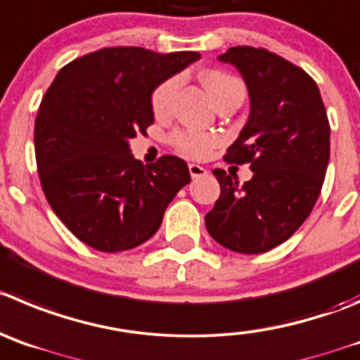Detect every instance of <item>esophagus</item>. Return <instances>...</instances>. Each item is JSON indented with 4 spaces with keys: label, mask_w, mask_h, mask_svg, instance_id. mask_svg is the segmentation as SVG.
Returning a JSON list of instances; mask_svg holds the SVG:
<instances>
[{
    "label": "esophagus",
    "mask_w": 360,
    "mask_h": 360,
    "mask_svg": "<svg viewBox=\"0 0 360 360\" xmlns=\"http://www.w3.org/2000/svg\"><path fill=\"white\" fill-rule=\"evenodd\" d=\"M188 169H190V176L193 177V179H199V177H204L207 174V170L197 163H190L188 165Z\"/></svg>",
    "instance_id": "obj_1"
}]
</instances>
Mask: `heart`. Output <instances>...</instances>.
<instances>
[{
    "label": "heart",
    "instance_id": "obj_1",
    "mask_svg": "<svg viewBox=\"0 0 360 360\" xmlns=\"http://www.w3.org/2000/svg\"><path fill=\"white\" fill-rule=\"evenodd\" d=\"M202 82L214 103L220 97L226 96V94H229L231 90L243 89L240 79H236L227 72H221V70H210V72L204 74ZM177 86H179V78H169L154 90L150 103H153V112L156 115H165V113L169 112ZM170 142L181 154L190 158L207 156L211 149L217 146V139H214L213 134L197 133V131H176L170 136Z\"/></svg>",
    "mask_w": 360,
    "mask_h": 360
}]
</instances>
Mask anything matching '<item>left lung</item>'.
Masks as SVG:
<instances>
[{"label": "left lung", "instance_id": "obj_1", "mask_svg": "<svg viewBox=\"0 0 360 360\" xmlns=\"http://www.w3.org/2000/svg\"><path fill=\"white\" fill-rule=\"evenodd\" d=\"M240 70L250 113L227 149L229 163H250V181L214 169L220 197L206 214L213 240L240 254L284 243L305 221L323 186L330 126L316 82L266 49L236 46L218 56Z\"/></svg>", "mask_w": 360, "mask_h": 360}]
</instances>
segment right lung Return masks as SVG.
<instances>
[{
	"instance_id": "add662e5",
	"label": "right lung",
	"mask_w": 360,
	"mask_h": 360,
	"mask_svg": "<svg viewBox=\"0 0 360 360\" xmlns=\"http://www.w3.org/2000/svg\"><path fill=\"white\" fill-rule=\"evenodd\" d=\"M200 58L106 48L56 74L35 119V158L49 206L74 236L122 252L154 236L167 206L191 181L186 161L134 160L129 140L154 122L153 92Z\"/></svg>"
}]
</instances>
